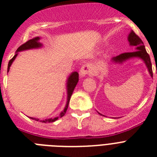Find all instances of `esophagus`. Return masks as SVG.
<instances>
[{
  "label": "esophagus",
  "instance_id": "34e87169",
  "mask_svg": "<svg viewBox=\"0 0 157 157\" xmlns=\"http://www.w3.org/2000/svg\"><path fill=\"white\" fill-rule=\"evenodd\" d=\"M91 73V67L89 64H84L82 67L81 71H80V75L81 77L86 75L90 74Z\"/></svg>",
  "mask_w": 157,
  "mask_h": 157
}]
</instances>
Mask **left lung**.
<instances>
[{"mask_svg":"<svg viewBox=\"0 0 157 157\" xmlns=\"http://www.w3.org/2000/svg\"><path fill=\"white\" fill-rule=\"evenodd\" d=\"M128 41L129 43H130V45L136 47V51H134V52H125V53L120 54L119 56L112 58V61L115 62V63H123V61H126L127 59H130V58L139 57L145 62L147 68L149 70V74H150L151 77H152V63H151V59L150 57H149V55L147 53L146 50H145L143 41H141V38H140L133 30L130 31V34L128 35ZM101 116H102V115H101Z\"/></svg>","mask_w":157,"mask_h":157,"instance_id":"left-lung-1","label":"left lung"}]
</instances>
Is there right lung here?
Wrapping results in <instances>:
<instances>
[{
    "label": "right lung",
    "mask_w": 157,
    "mask_h": 157,
    "mask_svg": "<svg viewBox=\"0 0 157 157\" xmlns=\"http://www.w3.org/2000/svg\"><path fill=\"white\" fill-rule=\"evenodd\" d=\"M39 37H36L33 39H30L29 41H27V42L23 44L22 45L19 47L17 48V50H16V55L12 58V59L9 60L8 62V72L9 71V69H10V67L12 65V62L14 61V59H16V57L17 56L18 52H21V51L23 50H27V49H30V48H40V47L42 46V44L39 42ZM78 82V73L77 71H75L73 73L71 74V75L69 76L68 78H67V104L66 106H65L64 109H63V112H61V113L59 114V117H63V116L65 115L67 112V109L68 108V105H69V101H70L71 97L72 94H73V91H74L76 85H77ZM59 117H56L54 118V119H47V120H39L38 119H35V118H32L30 117V119L34 120H37V121H40L42 122V123H52V122L56 121V120H58V118Z\"/></svg>",
    "instance_id": "obj_1"
}]
</instances>
